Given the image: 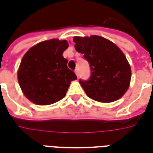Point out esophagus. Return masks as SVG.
Listing matches in <instances>:
<instances>
[{
    "mask_svg": "<svg viewBox=\"0 0 153 153\" xmlns=\"http://www.w3.org/2000/svg\"><path fill=\"white\" fill-rule=\"evenodd\" d=\"M74 73H75V74L77 75V77H79V70H78V69H75V70H74Z\"/></svg>",
    "mask_w": 153,
    "mask_h": 153,
    "instance_id": "esophagus-1",
    "label": "esophagus"
}]
</instances>
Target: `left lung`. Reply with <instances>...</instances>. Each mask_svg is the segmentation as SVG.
Returning <instances> with one entry per match:
<instances>
[{
  "label": "left lung",
  "mask_w": 153,
  "mask_h": 153,
  "mask_svg": "<svg viewBox=\"0 0 153 153\" xmlns=\"http://www.w3.org/2000/svg\"><path fill=\"white\" fill-rule=\"evenodd\" d=\"M74 42L91 68L89 79L79 80L87 96L104 103L120 99L127 91L131 78V66L121 49L99 36H75Z\"/></svg>",
  "instance_id": "8db88e82"
}]
</instances>
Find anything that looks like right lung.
Here are the masks:
<instances>
[{
	"label": "right lung",
	"instance_id": "right-lung-1",
	"mask_svg": "<svg viewBox=\"0 0 153 153\" xmlns=\"http://www.w3.org/2000/svg\"><path fill=\"white\" fill-rule=\"evenodd\" d=\"M68 47L67 40L49 39L33 46L23 56L18 79L31 102L39 105L57 102L65 96L71 81L77 79L62 56Z\"/></svg>",
	"mask_w": 153,
	"mask_h": 153
}]
</instances>
